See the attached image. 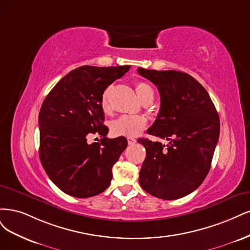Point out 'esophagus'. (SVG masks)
Returning <instances> with one entry per match:
<instances>
[{
  "mask_svg": "<svg viewBox=\"0 0 250 250\" xmlns=\"http://www.w3.org/2000/svg\"><path fill=\"white\" fill-rule=\"evenodd\" d=\"M137 142V140L135 138H132V137H128L127 138V143L130 144V146H133V144H135Z\"/></svg>",
  "mask_w": 250,
  "mask_h": 250,
  "instance_id": "1",
  "label": "esophagus"
}]
</instances>
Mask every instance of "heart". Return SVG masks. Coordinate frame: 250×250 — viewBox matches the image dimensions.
I'll return each mask as SVG.
<instances>
[{
	"instance_id": "obj_1",
	"label": "heart",
	"mask_w": 250,
	"mask_h": 250,
	"mask_svg": "<svg viewBox=\"0 0 250 250\" xmlns=\"http://www.w3.org/2000/svg\"><path fill=\"white\" fill-rule=\"evenodd\" d=\"M112 90V86H108L104 89L101 96V108L104 113H109L111 111L110 104V94ZM136 92L141 101L154 98V90L151 87L144 83L138 82L136 83ZM147 120L144 116L141 115H124L117 119L113 120L110 124L111 133L115 136H125V137H136L138 136L146 126Z\"/></svg>"
}]
</instances>
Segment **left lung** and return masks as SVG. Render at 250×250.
Returning <instances> with one entry per match:
<instances>
[{"instance_id":"obj_1","label":"left lung","mask_w":250,"mask_h":250,"mask_svg":"<svg viewBox=\"0 0 250 250\" xmlns=\"http://www.w3.org/2000/svg\"><path fill=\"white\" fill-rule=\"evenodd\" d=\"M138 74L158 87L161 98L158 117L147 133L169 141L165 146L138 139L146 150L140 186L161 199L184 197L210 170L220 132L218 113L203 85L186 72L138 68Z\"/></svg>"}]
</instances>
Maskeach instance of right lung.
<instances>
[{"label": "right lung", "mask_w": 250, "mask_h": 250, "mask_svg": "<svg viewBox=\"0 0 250 250\" xmlns=\"http://www.w3.org/2000/svg\"><path fill=\"white\" fill-rule=\"evenodd\" d=\"M130 65L78 67L47 94L39 112V158L51 181L66 194L87 198L106 190L112 167L126 148L125 137L107 138L103 91ZM99 134L101 141L87 138Z\"/></svg>", "instance_id": "1"}]
</instances>
